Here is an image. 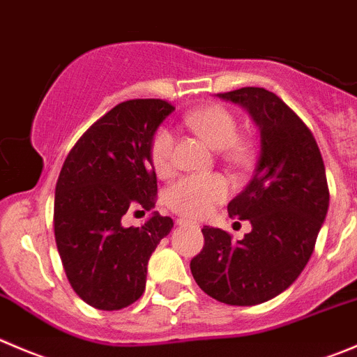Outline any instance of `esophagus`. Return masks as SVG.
<instances>
[{
	"label": "esophagus",
	"instance_id": "esophagus-1",
	"mask_svg": "<svg viewBox=\"0 0 357 357\" xmlns=\"http://www.w3.org/2000/svg\"><path fill=\"white\" fill-rule=\"evenodd\" d=\"M176 223H178L179 227H195V223H193V221H190V220H183V218H179V220L176 221Z\"/></svg>",
	"mask_w": 357,
	"mask_h": 357
}]
</instances>
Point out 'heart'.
Returning a JSON list of instances; mask_svg holds the SVG:
<instances>
[{"mask_svg":"<svg viewBox=\"0 0 357 357\" xmlns=\"http://www.w3.org/2000/svg\"><path fill=\"white\" fill-rule=\"evenodd\" d=\"M185 123L211 148L223 150L228 162L241 164L248 157V144L237 139V119L225 106L207 105L195 109L185 116ZM150 162L158 176H169L174 167V136L165 127L157 129L151 137ZM227 195L228 185L221 176H185L165 190L164 200L169 209L181 216L200 218Z\"/></svg>","mask_w":357,"mask_h":357,"instance_id":"heart-1","label":"heart"}]
</instances>
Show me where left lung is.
I'll use <instances>...</instances> for the list:
<instances>
[{
    "mask_svg": "<svg viewBox=\"0 0 357 357\" xmlns=\"http://www.w3.org/2000/svg\"><path fill=\"white\" fill-rule=\"evenodd\" d=\"M244 106L259 129L255 174L228 204L252 230L234 242L204 227V248L190 261L204 293L228 305H258L296 281L316 245L328 206L324 162L314 134L281 98L259 86L218 94Z\"/></svg>",
    "mask_w": 357,
    "mask_h": 357,
    "instance_id": "1",
    "label": "left lung"
}]
</instances>
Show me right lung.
I'll return each instance as SVG.
<instances>
[{
	"label": "right lung",
	"instance_id": "add662e5",
	"mask_svg": "<svg viewBox=\"0 0 357 357\" xmlns=\"http://www.w3.org/2000/svg\"><path fill=\"white\" fill-rule=\"evenodd\" d=\"M174 106L130 99L92 123L66 157L55 185L54 231L66 278L99 310H120L146 286V265L172 220L155 213L141 227H123L127 213L157 202L150 143Z\"/></svg>",
	"mask_w": 357,
	"mask_h": 357
}]
</instances>
